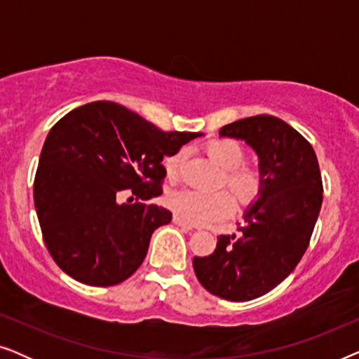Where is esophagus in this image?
Returning <instances> with one entry per match:
<instances>
[{"instance_id":"esophagus-1","label":"esophagus","mask_w":359,"mask_h":359,"mask_svg":"<svg viewBox=\"0 0 359 359\" xmlns=\"http://www.w3.org/2000/svg\"><path fill=\"white\" fill-rule=\"evenodd\" d=\"M173 222H175L176 225H178V227L184 229V230H193V229H194V225H193V224L184 222V220L181 219V217H178V215H175V217H173Z\"/></svg>"}]
</instances>
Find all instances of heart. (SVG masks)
Here are the masks:
<instances>
[{"label":"heart","instance_id":"heart-1","mask_svg":"<svg viewBox=\"0 0 359 359\" xmlns=\"http://www.w3.org/2000/svg\"><path fill=\"white\" fill-rule=\"evenodd\" d=\"M205 154L225 170L224 183L229 186L240 203L248 204L262 194L263 176L257 168L242 165L245 149L233 139H215L205 145ZM183 154H175L165 160L166 175L171 181L178 178ZM166 204L173 212L188 224H208L229 215L235 208L233 198L227 191L219 193H201L184 189L171 193Z\"/></svg>","mask_w":359,"mask_h":359}]
</instances>
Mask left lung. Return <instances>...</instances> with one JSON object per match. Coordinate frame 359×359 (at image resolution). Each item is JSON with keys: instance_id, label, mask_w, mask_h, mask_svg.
<instances>
[{"instance_id": "left-lung-1", "label": "left lung", "mask_w": 359, "mask_h": 359, "mask_svg": "<svg viewBox=\"0 0 359 359\" xmlns=\"http://www.w3.org/2000/svg\"><path fill=\"white\" fill-rule=\"evenodd\" d=\"M258 155L263 189L238 235H220L208 257H194L199 283L227 301H252L294 271L306 253L322 205V176L312 145L274 116L259 114L220 129Z\"/></svg>"}]
</instances>
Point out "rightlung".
<instances>
[{
    "instance_id": "right-lung-1",
    "label": "right lung",
    "mask_w": 359,
    "mask_h": 359,
    "mask_svg": "<svg viewBox=\"0 0 359 359\" xmlns=\"http://www.w3.org/2000/svg\"><path fill=\"white\" fill-rule=\"evenodd\" d=\"M201 135L163 132L111 101L63 116L43 142L34 180L43 242L62 271L97 287L132 276L155 229L171 222L168 209L139 199L163 193V156ZM124 190L137 203H119Z\"/></svg>"
}]
</instances>
